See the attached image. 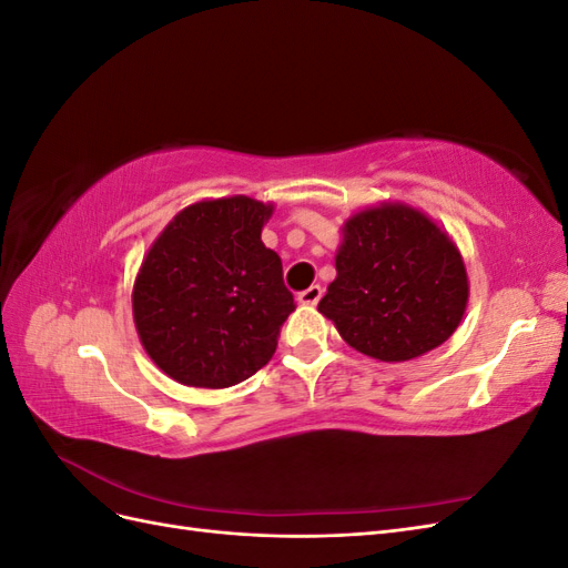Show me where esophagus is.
<instances>
[{
    "mask_svg": "<svg viewBox=\"0 0 568 568\" xmlns=\"http://www.w3.org/2000/svg\"><path fill=\"white\" fill-rule=\"evenodd\" d=\"M322 294H324V288L320 284H313V286H307L305 291H301L298 303H303V305H317Z\"/></svg>",
    "mask_w": 568,
    "mask_h": 568,
    "instance_id": "esophagus-1",
    "label": "esophagus"
}]
</instances>
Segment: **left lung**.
Instances as JSON below:
<instances>
[{
    "label": "left lung",
    "mask_w": 568,
    "mask_h": 568,
    "mask_svg": "<svg viewBox=\"0 0 568 568\" xmlns=\"http://www.w3.org/2000/svg\"><path fill=\"white\" fill-rule=\"evenodd\" d=\"M467 298L453 239L409 205L382 203L343 225L336 280L317 311L355 351L405 363L453 336Z\"/></svg>",
    "instance_id": "8db88e82"
}]
</instances>
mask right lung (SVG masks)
Returning <instances> with one entry per match:
<instances>
[{
    "label": "right lung",
    "mask_w": 568,
    "mask_h": 568,
    "mask_svg": "<svg viewBox=\"0 0 568 568\" xmlns=\"http://www.w3.org/2000/svg\"><path fill=\"white\" fill-rule=\"evenodd\" d=\"M272 203L186 205L151 244L132 291L136 334L170 379L227 388L270 363L296 311L282 261L261 239Z\"/></svg>",
    "instance_id": "right-lung-1"
}]
</instances>
